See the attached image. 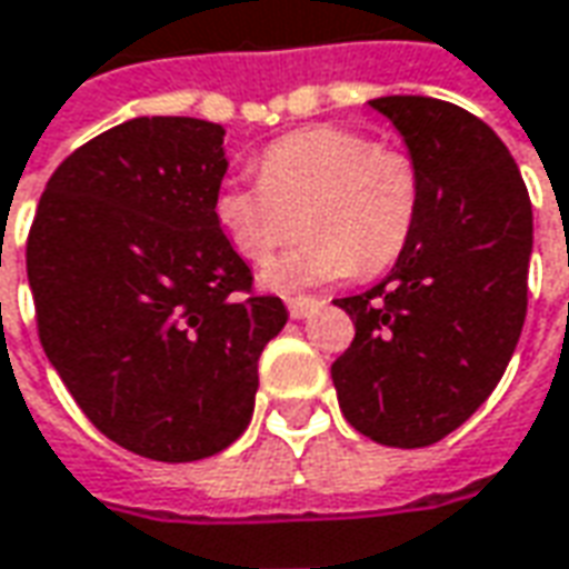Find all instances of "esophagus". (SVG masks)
I'll list each match as a JSON object with an SVG mask.
<instances>
[{
  "label": "esophagus",
  "mask_w": 569,
  "mask_h": 569,
  "mask_svg": "<svg viewBox=\"0 0 569 569\" xmlns=\"http://www.w3.org/2000/svg\"><path fill=\"white\" fill-rule=\"evenodd\" d=\"M320 305H323L320 298H301V296L286 301V308H289V317H292V320H305V317L317 311Z\"/></svg>",
  "instance_id": "esophagus-1"
}]
</instances>
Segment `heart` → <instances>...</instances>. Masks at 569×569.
<instances>
[{"label":"heart","mask_w":569,"mask_h":569,"mask_svg":"<svg viewBox=\"0 0 569 569\" xmlns=\"http://www.w3.org/2000/svg\"><path fill=\"white\" fill-rule=\"evenodd\" d=\"M419 202V169L403 150L345 126H308L264 147L258 181H228L212 209L252 264L270 261L305 223L309 240L261 273L268 289L296 292L391 268L416 230Z\"/></svg>","instance_id":"heart-1"}]
</instances>
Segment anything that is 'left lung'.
<instances>
[{"mask_svg": "<svg viewBox=\"0 0 569 569\" xmlns=\"http://www.w3.org/2000/svg\"><path fill=\"white\" fill-rule=\"evenodd\" d=\"M419 169L416 230L391 273L336 298L353 341L332 363L345 419L385 447L456 431L492 395L527 317L533 209L490 126L422 94L369 101Z\"/></svg>", "mask_w": 569, "mask_h": 569, "instance_id": "1", "label": "left lung"}]
</instances>
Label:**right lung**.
I'll return each instance as SVG.
<instances>
[{
  "mask_svg": "<svg viewBox=\"0 0 569 569\" xmlns=\"http://www.w3.org/2000/svg\"><path fill=\"white\" fill-rule=\"evenodd\" d=\"M224 172L218 122L129 119L54 169L27 237L51 367L101 435L157 462L243 435L289 317L218 228Z\"/></svg>",
  "mask_w": 569,
  "mask_h": 569,
  "instance_id": "right-lung-1",
  "label": "right lung"
}]
</instances>
